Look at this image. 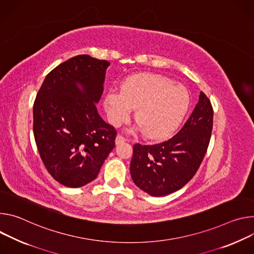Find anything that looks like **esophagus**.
Instances as JSON below:
<instances>
[{
	"instance_id": "esophagus-1",
	"label": "esophagus",
	"mask_w": 254,
	"mask_h": 254,
	"mask_svg": "<svg viewBox=\"0 0 254 254\" xmlns=\"http://www.w3.org/2000/svg\"><path fill=\"white\" fill-rule=\"evenodd\" d=\"M126 141V138L123 136V135H121V134H118L117 135V137H116V144H120V143H122V142H125Z\"/></svg>"
}]
</instances>
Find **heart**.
Listing matches in <instances>:
<instances>
[{
  "label": "heart",
  "mask_w": 254,
  "mask_h": 254,
  "mask_svg": "<svg viewBox=\"0 0 254 254\" xmlns=\"http://www.w3.org/2000/svg\"><path fill=\"white\" fill-rule=\"evenodd\" d=\"M190 105L186 89L158 74L143 73L130 77L122 92L110 91L105 98L108 119L120 125L135 110V120L147 138L161 139L181 123Z\"/></svg>",
  "instance_id": "obj_1"
}]
</instances>
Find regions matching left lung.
I'll list each match as a JSON object with an SVG mask.
<instances>
[{"mask_svg": "<svg viewBox=\"0 0 254 254\" xmlns=\"http://www.w3.org/2000/svg\"><path fill=\"white\" fill-rule=\"evenodd\" d=\"M213 114L210 99L201 92L199 102L176 135L159 143H135L130 163L134 184L154 196L170 194L187 185L207 152Z\"/></svg>", "mask_w": 254, "mask_h": 254, "instance_id": "8db88e82", "label": "left lung"}]
</instances>
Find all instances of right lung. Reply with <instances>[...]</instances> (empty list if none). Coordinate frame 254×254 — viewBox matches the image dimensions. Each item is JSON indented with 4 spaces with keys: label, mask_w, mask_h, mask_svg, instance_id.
<instances>
[{
    "label": "right lung",
    "mask_w": 254,
    "mask_h": 254,
    "mask_svg": "<svg viewBox=\"0 0 254 254\" xmlns=\"http://www.w3.org/2000/svg\"><path fill=\"white\" fill-rule=\"evenodd\" d=\"M109 65L87 54L74 56L46 75L36 95L37 149L50 176L65 187L79 188L94 181L115 147L117 131L101 118L96 104Z\"/></svg>",
    "instance_id": "obj_1"
}]
</instances>
